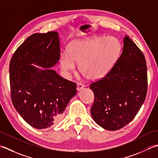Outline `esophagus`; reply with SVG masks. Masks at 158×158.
I'll use <instances>...</instances> for the list:
<instances>
[{
    "label": "esophagus",
    "mask_w": 158,
    "mask_h": 158,
    "mask_svg": "<svg viewBox=\"0 0 158 158\" xmlns=\"http://www.w3.org/2000/svg\"><path fill=\"white\" fill-rule=\"evenodd\" d=\"M83 87H84V85L82 83H77V89L78 91H80L81 90V89L83 88Z\"/></svg>",
    "instance_id": "obj_1"
}]
</instances>
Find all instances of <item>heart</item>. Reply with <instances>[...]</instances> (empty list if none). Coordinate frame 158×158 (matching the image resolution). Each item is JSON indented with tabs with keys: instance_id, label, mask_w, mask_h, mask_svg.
I'll use <instances>...</instances> for the list:
<instances>
[{
	"instance_id": "obj_1",
	"label": "heart",
	"mask_w": 158,
	"mask_h": 158,
	"mask_svg": "<svg viewBox=\"0 0 158 158\" xmlns=\"http://www.w3.org/2000/svg\"><path fill=\"white\" fill-rule=\"evenodd\" d=\"M121 50V43L115 37L75 40L68 46L67 53L61 54V67L64 71H72L75 63H78V69L83 75L97 80L110 72Z\"/></svg>"
}]
</instances>
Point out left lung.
Here are the masks:
<instances>
[{
    "instance_id": "1",
    "label": "left lung",
    "mask_w": 158,
    "mask_h": 158,
    "mask_svg": "<svg viewBox=\"0 0 158 158\" xmlns=\"http://www.w3.org/2000/svg\"><path fill=\"white\" fill-rule=\"evenodd\" d=\"M120 57L109 73L89 85L94 94L92 118L105 129L115 131L134 118L145 100L147 71L145 57L126 35Z\"/></svg>"
}]
</instances>
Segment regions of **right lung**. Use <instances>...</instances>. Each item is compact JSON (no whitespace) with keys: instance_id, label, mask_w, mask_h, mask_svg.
<instances>
[{"instance_id":"right-lung-1","label":"right lung","mask_w":158,"mask_h":158,"mask_svg":"<svg viewBox=\"0 0 158 158\" xmlns=\"http://www.w3.org/2000/svg\"><path fill=\"white\" fill-rule=\"evenodd\" d=\"M60 58L58 33L50 31L29 36L11 59L12 103L22 118L34 128H49L60 123L67 105L77 94L75 83L50 69Z\"/></svg>"}]
</instances>
